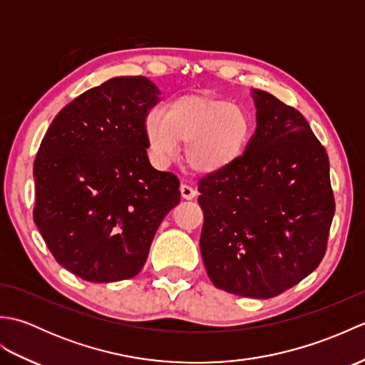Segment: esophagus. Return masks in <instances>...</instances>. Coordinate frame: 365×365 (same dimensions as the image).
<instances>
[{"label":"esophagus","mask_w":365,"mask_h":365,"mask_svg":"<svg viewBox=\"0 0 365 365\" xmlns=\"http://www.w3.org/2000/svg\"><path fill=\"white\" fill-rule=\"evenodd\" d=\"M180 192H182V197L187 199V200H191V199L196 197V190L190 187V185H182Z\"/></svg>","instance_id":"34e87169"}]
</instances>
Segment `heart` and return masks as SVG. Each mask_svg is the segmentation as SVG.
I'll return each mask as SVG.
<instances>
[{
    "mask_svg": "<svg viewBox=\"0 0 365 365\" xmlns=\"http://www.w3.org/2000/svg\"><path fill=\"white\" fill-rule=\"evenodd\" d=\"M144 136L150 158L157 166L173 163L180 143L185 161L196 173L213 175L234 166L251 136L250 115L226 98L200 92L174 97L163 115L150 113L144 122Z\"/></svg>",
    "mask_w": 365,
    "mask_h": 365,
    "instance_id": "1",
    "label": "heart"
}]
</instances>
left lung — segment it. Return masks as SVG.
Segmentation results:
<instances>
[{
    "instance_id": "8db88e82",
    "label": "left lung",
    "mask_w": 365,
    "mask_h": 365,
    "mask_svg": "<svg viewBox=\"0 0 365 365\" xmlns=\"http://www.w3.org/2000/svg\"><path fill=\"white\" fill-rule=\"evenodd\" d=\"M252 98L245 155L199 182V243L215 287L268 299L320 265L336 204L328 153L304 115L265 91Z\"/></svg>"
}]
</instances>
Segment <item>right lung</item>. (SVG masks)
Wrapping results in <instances>:
<instances>
[{"label": "right lung", "instance_id": "obj_1", "mask_svg": "<svg viewBox=\"0 0 365 365\" xmlns=\"http://www.w3.org/2000/svg\"><path fill=\"white\" fill-rule=\"evenodd\" d=\"M160 94L145 76H115L64 106L38 147L34 222L59 265L84 281L136 276L180 202L178 178L147 158L144 122Z\"/></svg>", "mask_w": 365, "mask_h": 365}]
</instances>
